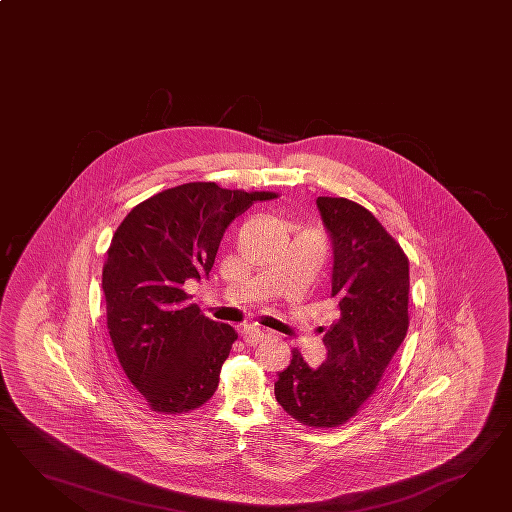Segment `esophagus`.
Returning a JSON list of instances; mask_svg holds the SVG:
<instances>
[{
  "mask_svg": "<svg viewBox=\"0 0 512 512\" xmlns=\"http://www.w3.org/2000/svg\"><path fill=\"white\" fill-rule=\"evenodd\" d=\"M241 336H243L245 343H249V345H256V343L263 338V331H261L260 327L249 325V327H245V329H243Z\"/></svg>",
  "mask_w": 512,
  "mask_h": 512,
  "instance_id": "esophagus-1",
  "label": "esophagus"
}]
</instances>
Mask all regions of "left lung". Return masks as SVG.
Listing matches in <instances>:
<instances>
[{
  "label": "left lung",
  "mask_w": 512,
  "mask_h": 512,
  "mask_svg": "<svg viewBox=\"0 0 512 512\" xmlns=\"http://www.w3.org/2000/svg\"><path fill=\"white\" fill-rule=\"evenodd\" d=\"M331 234V298L340 318L323 336L327 360L311 369L292 349L274 383L276 400L311 429L351 420L380 385L409 329V258L371 211L347 198L320 196Z\"/></svg>",
  "instance_id": "obj_1"
}]
</instances>
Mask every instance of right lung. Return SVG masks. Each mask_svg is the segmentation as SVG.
I'll use <instances>...</instances> for the list:
<instances>
[{
	"label": "right lung",
	"mask_w": 512,
	"mask_h": 512,
	"mask_svg": "<svg viewBox=\"0 0 512 512\" xmlns=\"http://www.w3.org/2000/svg\"><path fill=\"white\" fill-rule=\"evenodd\" d=\"M272 198L183 183L138 203L114 232L101 278L107 329L121 369L152 411H194L218 389L238 334L189 305L183 285L209 276L234 218Z\"/></svg>",
	"instance_id": "obj_1"
}]
</instances>
